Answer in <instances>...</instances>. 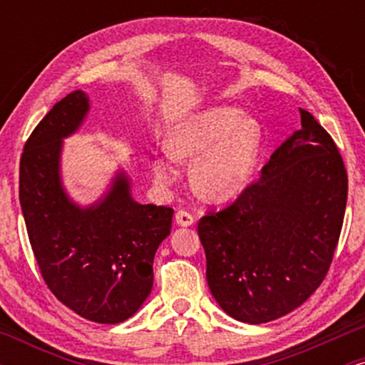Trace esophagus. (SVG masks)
<instances>
[{
    "label": "esophagus",
    "mask_w": 365,
    "mask_h": 365,
    "mask_svg": "<svg viewBox=\"0 0 365 365\" xmlns=\"http://www.w3.org/2000/svg\"><path fill=\"white\" fill-rule=\"evenodd\" d=\"M175 221H177L178 226H192L194 225V216L187 211H178L175 215Z\"/></svg>",
    "instance_id": "esophagus-1"
}]
</instances>
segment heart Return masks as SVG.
Masks as SVG:
<instances>
[{
	"label": "heart",
	"mask_w": 365,
	"mask_h": 365,
	"mask_svg": "<svg viewBox=\"0 0 365 365\" xmlns=\"http://www.w3.org/2000/svg\"><path fill=\"white\" fill-rule=\"evenodd\" d=\"M262 128L233 106H211L175 121L166 135L168 154L153 159V175L168 187L177 163H191L190 185L207 202H226L244 192L257 163Z\"/></svg>",
	"instance_id": "b5f03b06"
}]
</instances>
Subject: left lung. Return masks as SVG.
<instances>
[{"instance_id":"1","label":"left lung","mask_w":365,"mask_h":365,"mask_svg":"<svg viewBox=\"0 0 365 365\" xmlns=\"http://www.w3.org/2000/svg\"><path fill=\"white\" fill-rule=\"evenodd\" d=\"M259 182L199 221L207 284L233 319L262 324L300 307L329 269L346 207L343 159L329 133L300 110Z\"/></svg>"}]
</instances>
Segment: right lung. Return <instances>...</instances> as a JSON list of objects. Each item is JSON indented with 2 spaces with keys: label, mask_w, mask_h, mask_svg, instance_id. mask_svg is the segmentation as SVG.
I'll return each mask as SVG.
<instances>
[{
  "label": "right lung",
  "mask_w": 365,
  "mask_h": 365,
  "mask_svg": "<svg viewBox=\"0 0 365 365\" xmlns=\"http://www.w3.org/2000/svg\"><path fill=\"white\" fill-rule=\"evenodd\" d=\"M91 111L70 92L29 137L20 159V206L46 284L75 314L99 324L127 321L153 290V261L170 235L173 209L140 204L118 168L94 202L78 204L63 183V140Z\"/></svg>",
  "instance_id": "right-lung-1"
}]
</instances>
